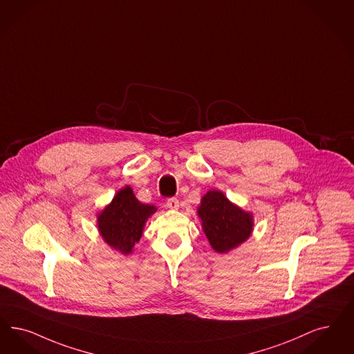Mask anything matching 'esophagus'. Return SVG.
Listing matches in <instances>:
<instances>
[{
	"mask_svg": "<svg viewBox=\"0 0 354 354\" xmlns=\"http://www.w3.org/2000/svg\"><path fill=\"white\" fill-rule=\"evenodd\" d=\"M166 205L170 208V209H178L179 208V200L176 198H171L167 200Z\"/></svg>",
	"mask_w": 354,
	"mask_h": 354,
	"instance_id": "obj_1",
	"label": "esophagus"
}]
</instances>
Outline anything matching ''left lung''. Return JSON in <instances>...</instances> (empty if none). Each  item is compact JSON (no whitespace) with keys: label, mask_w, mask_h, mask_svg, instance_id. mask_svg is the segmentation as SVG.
I'll return each mask as SVG.
<instances>
[{"label":"left lung","mask_w":354,"mask_h":354,"mask_svg":"<svg viewBox=\"0 0 354 354\" xmlns=\"http://www.w3.org/2000/svg\"><path fill=\"white\" fill-rule=\"evenodd\" d=\"M198 213L207 239L218 253L239 246L253 230L252 214L232 204L220 191L207 192Z\"/></svg>","instance_id":"left-lung-1"}]
</instances>
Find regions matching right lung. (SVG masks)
<instances>
[{"mask_svg":"<svg viewBox=\"0 0 354 354\" xmlns=\"http://www.w3.org/2000/svg\"><path fill=\"white\" fill-rule=\"evenodd\" d=\"M156 207L140 203L130 187L117 192L112 203L100 213L99 230L106 243L124 254L131 253L142 236L143 225Z\"/></svg>","mask_w":354,"mask_h":354,"instance_id":"add662e5","label":"right lung"}]
</instances>
